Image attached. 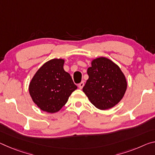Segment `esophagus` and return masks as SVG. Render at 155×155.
Here are the masks:
<instances>
[{"mask_svg": "<svg viewBox=\"0 0 155 155\" xmlns=\"http://www.w3.org/2000/svg\"><path fill=\"white\" fill-rule=\"evenodd\" d=\"M84 86V82L82 81L81 83H80L79 84H78V87L80 88V89H82V88Z\"/></svg>", "mask_w": 155, "mask_h": 155, "instance_id": "34e87169", "label": "esophagus"}]
</instances>
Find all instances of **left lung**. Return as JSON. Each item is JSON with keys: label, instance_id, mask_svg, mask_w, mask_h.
<instances>
[{"label": "left lung", "instance_id": "left-lung-1", "mask_svg": "<svg viewBox=\"0 0 155 155\" xmlns=\"http://www.w3.org/2000/svg\"><path fill=\"white\" fill-rule=\"evenodd\" d=\"M87 72L89 78L83 91L96 107L110 109L122 99L127 89L126 79L112 61L105 57L96 58Z\"/></svg>", "mask_w": 155, "mask_h": 155}]
</instances>
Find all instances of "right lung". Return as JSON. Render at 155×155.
I'll return each mask as SVG.
<instances>
[{"mask_svg": "<svg viewBox=\"0 0 155 155\" xmlns=\"http://www.w3.org/2000/svg\"><path fill=\"white\" fill-rule=\"evenodd\" d=\"M64 60L51 59L38 69L31 79L29 92L43 111L54 113L62 108L77 88L70 74L63 69Z\"/></svg>", "mask_w": 155, "mask_h": 155, "instance_id": "obj_1", "label": "right lung"}]
</instances>
